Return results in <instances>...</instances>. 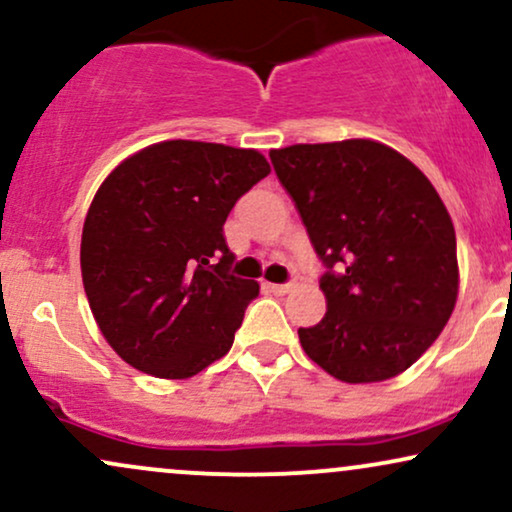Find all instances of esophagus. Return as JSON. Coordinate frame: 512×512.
I'll list each match as a JSON object with an SVG mask.
<instances>
[{"instance_id":"esophagus-1","label":"esophagus","mask_w":512,"mask_h":512,"mask_svg":"<svg viewBox=\"0 0 512 512\" xmlns=\"http://www.w3.org/2000/svg\"><path fill=\"white\" fill-rule=\"evenodd\" d=\"M267 289L272 293H279V296H284V293H291L296 289V284H293V281H289V284H267Z\"/></svg>"}]
</instances>
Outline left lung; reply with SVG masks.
<instances>
[{"label": "left lung", "instance_id": "1", "mask_svg": "<svg viewBox=\"0 0 512 512\" xmlns=\"http://www.w3.org/2000/svg\"><path fill=\"white\" fill-rule=\"evenodd\" d=\"M327 272V313L301 327L303 351L344 383L404 373L457 301L455 228L436 187L373 139L269 151Z\"/></svg>", "mask_w": 512, "mask_h": 512}]
</instances>
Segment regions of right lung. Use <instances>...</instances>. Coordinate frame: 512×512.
<instances>
[{
    "mask_svg": "<svg viewBox=\"0 0 512 512\" xmlns=\"http://www.w3.org/2000/svg\"><path fill=\"white\" fill-rule=\"evenodd\" d=\"M269 170L255 149L173 139L103 180L81 233V279L122 361L182 380L228 354L260 284L228 272L223 223Z\"/></svg>",
    "mask_w": 512,
    "mask_h": 512,
    "instance_id": "right-lung-1",
    "label": "right lung"
}]
</instances>
